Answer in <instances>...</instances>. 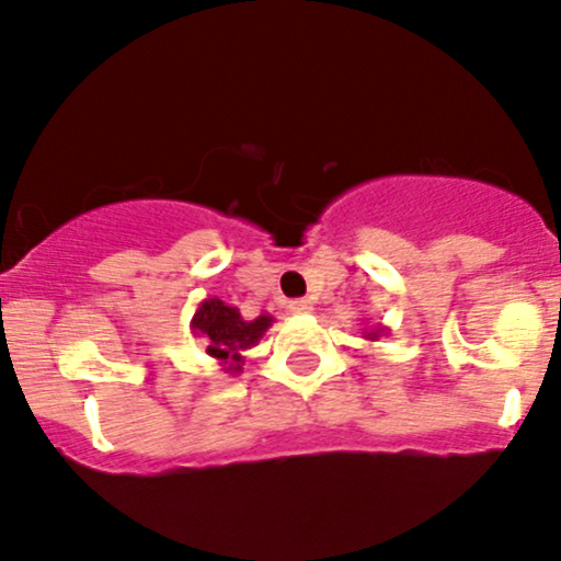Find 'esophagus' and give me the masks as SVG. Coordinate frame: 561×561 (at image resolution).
Listing matches in <instances>:
<instances>
[{
	"label": "esophagus",
	"instance_id": "1",
	"mask_svg": "<svg viewBox=\"0 0 561 561\" xmlns=\"http://www.w3.org/2000/svg\"><path fill=\"white\" fill-rule=\"evenodd\" d=\"M287 309H290L293 314H309L311 300L309 298H296V300H290V306H287Z\"/></svg>",
	"mask_w": 561,
	"mask_h": 561
}]
</instances>
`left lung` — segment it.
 <instances>
[{
  "label": "left lung",
  "mask_w": 561,
  "mask_h": 561,
  "mask_svg": "<svg viewBox=\"0 0 561 561\" xmlns=\"http://www.w3.org/2000/svg\"><path fill=\"white\" fill-rule=\"evenodd\" d=\"M379 335H387V328L385 325H376V328H365L363 330V339H368V341H376V339H379Z\"/></svg>",
  "instance_id": "1"
}]
</instances>
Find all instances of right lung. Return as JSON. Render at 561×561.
Returning a JSON list of instances; mask_svg holds the SVG:
<instances>
[{
  "mask_svg": "<svg viewBox=\"0 0 561 561\" xmlns=\"http://www.w3.org/2000/svg\"><path fill=\"white\" fill-rule=\"evenodd\" d=\"M274 317L261 314L255 320H244L236 306H228L220 298H204L191 320L196 339L204 341L206 355L215 357L228 374H239L244 365L241 352L252 350L271 328Z\"/></svg>",
  "mask_w": 561,
  "mask_h": 561,
  "instance_id": "add662e5",
  "label": "right lung"
}]
</instances>
